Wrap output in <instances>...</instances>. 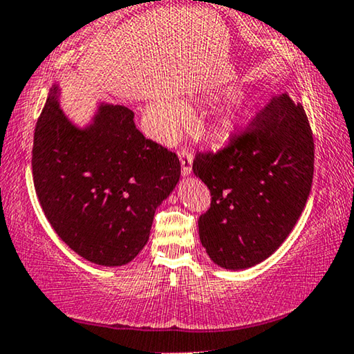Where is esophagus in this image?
Returning a JSON list of instances; mask_svg holds the SVG:
<instances>
[{"label": "esophagus", "mask_w": 354, "mask_h": 354, "mask_svg": "<svg viewBox=\"0 0 354 354\" xmlns=\"http://www.w3.org/2000/svg\"><path fill=\"white\" fill-rule=\"evenodd\" d=\"M179 162H181V173L183 176H189L192 173V153L186 151V149H181L178 152Z\"/></svg>", "instance_id": "obj_1"}]
</instances>
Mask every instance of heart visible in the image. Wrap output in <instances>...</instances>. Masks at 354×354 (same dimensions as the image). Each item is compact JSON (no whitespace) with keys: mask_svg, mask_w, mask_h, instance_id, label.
Listing matches in <instances>:
<instances>
[{"mask_svg":"<svg viewBox=\"0 0 354 354\" xmlns=\"http://www.w3.org/2000/svg\"><path fill=\"white\" fill-rule=\"evenodd\" d=\"M184 118V109L178 102L157 104L156 125L165 136H173ZM250 120V112L241 101L227 102L220 115V127L225 134H234Z\"/></svg>","mask_w":354,"mask_h":354,"instance_id":"obj_1","label":"heart"}]
</instances>
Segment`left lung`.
I'll return each instance as SVG.
<instances>
[{
  "label": "left lung",
  "instance_id": "1",
  "mask_svg": "<svg viewBox=\"0 0 354 354\" xmlns=\"http://www.w3.org/2000/svg\"><path fill=\"white\" fill-rule=\"evenodd\" d=\"M194 175L210 189L198 236L213 263L245 270L272 255L300 218L315 171V142L301 104L271 99L216 153H197Z\"/></svg>",
  "mask_w": 354,
  "mask_h": 354
}]
</instances>
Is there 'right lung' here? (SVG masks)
<instances>
[{
	"instance_id": "obj_1",
	"label": "right lung",
	"mask_w": 354,
	"mask_h": 354,
	"mask_svg": "<svg viewBox=\"0 0 354 354\" xmlns=\"http://www.w3.org/2000/svg\"><path fill=\"white\" fill-rule=\"evenodd\" d=\"M49 91L33 136L38 201L59 237L101 266L127 265L149 241L157 207L181 175L175 152L142 136L125 106L101 104L80 128Z\"/></svg>"
}]
</instances>
